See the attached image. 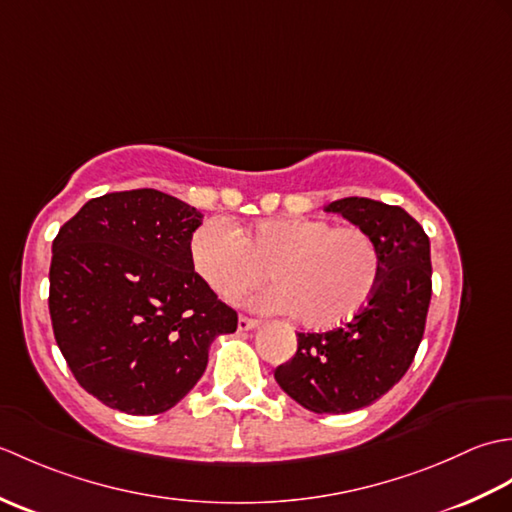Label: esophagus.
Instances as JSON below:
<instances>
[{
    "label": "esophagus",
    "instance_id": "1",
    "mask_svg": "<svg viewBox=\"0 0 512 512\" xmlns=\"http://www.w3.org/2000/svg\"><path fill=\"white\" fill-rule=\"evenodd\" d=\"M257 325H259V321H257V319H253V317H246V314H239V319H237V330H239V332L255 330Z\"/></svg>",
    "mask_w": 512,
    "mask_h": 512
}]
</instances>
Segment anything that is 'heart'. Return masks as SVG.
Returning a JSON list of instances; mask_svg holds the SVG:
<instances>
[{
  "mask_svg": "<svg viewBox=\"0 0 512 512\" xmlns=\"http://www.w3.org/2000/svg\"><path fill=\"white\" fill-rule=\"evenodd\" d=\"M195 273L224 301H237L268 277L259 306L295 312L308 328H334L372 299L383 259L365 228L321 217H268L248 226L209 220L189 242Z\"/></svg>",
  "mask_w": 512,
  "mask_h": 512,
  "instance_id": "1",
  "label": "heart"
}]
</instances>
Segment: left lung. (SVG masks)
I'll return each instance as SVG.
<instances>
[{
    "label": "left lung",
    "mask_w": 512,
    "mask_h": 512,
    "mask_svg": "<svg viewBox=\"0 0 512 512\" xmlns=\"http://www.w3.org/2000/svg\"><path fill=\"white\" fill-rule=\"evenodd\" d=\"M365 228L383 259L372 299L328 332H299L297 352L275 380L314 413H347L372 405L405 376L427 323L431 301L429 237L400 206L343 198L325 206Z\"/></svg>",
    "instance_id": "1"
}]
</instances>
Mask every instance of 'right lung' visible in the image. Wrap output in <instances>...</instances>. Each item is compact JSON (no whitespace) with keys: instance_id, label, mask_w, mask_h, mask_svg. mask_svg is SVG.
<instances>
[{"instance_id":"1","label":"right lung","mask_w":512,"mask_h":512,"mask_svg":"<svg viewBox=\"0 0 512 512\" xmlns=\"http://www.w3.org/2000/svg\"><path fill=\"white\" fill-rule=\"evenodd\" d=\"M202 213L156 189L94 198L52 242L50 319L70 372L103 405L154 416L189 394L237 312L195 273Z\"/></svg>"}]
</instances>
